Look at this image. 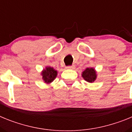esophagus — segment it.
Listing matches in <instances>:
<instances>
[{
	"label": "esophagus",
	"instance_id": "obj_1",
	"mask_svg": "<svg viewBox=\"0 0 132 132\" xmlns=\"http://www.w3.org/2000/svg\"><path fill=\"white\" fill-rule=\"evenodd\" d=\"M66 68H67V69H74L75 66L74 65H69V66H67Z\"/></svg>",
	"mask_w": 132,
	"mask_h": 132
}]
</instances>
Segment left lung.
Here are the masks:
<instances>
[{
    "mask_svg": "<svg viewBox=\"0 0 132 132\" xmlns=\"http://www.w3.org/2000/svg\"><path fill=\"white\" fill-rule=\"evenodd\" d=\"M82 77L86 81L93 82L96 79V72L94 68H87L82 73Z\"/></svg>",
    "mask_w": 132,
    "mask_h": 132,
    "instance_id": "obj_1",
    "label": "left lung"
}]
</instances>
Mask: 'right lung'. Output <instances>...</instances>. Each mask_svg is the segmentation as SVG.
Wrapping results in <instances>:
<instances>
[{"mask_svg": "<svg viewBox=\"0 0 132 132\" xmlns=\"http://www.w3.org/2000/svg\"><path fill=\"white\" fill-rule=\"evenodd\" d=\"M42 75V79L44 82L49 84L53 81L55 77L57 75V71L55 70L53 67H46L41 73Z\"/></svg>", "mask_w": 132, "mask_h": 132, "instance_id": "add662e5", "label": "right lung"}]
</instances>
